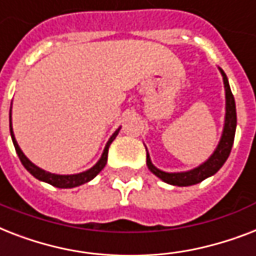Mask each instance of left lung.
<instances>
[{"mask_svg":"<svg viewBox=\"0 0 256 256\" xmlns=\"http://www.w3.org/2000/svg\"><path fill=\"white\" fill-rule=\"evenodd\" d=\"M220 74L224 76V90H226V120H224V134H222L220 144L216 146V152L212 153V156L205 164H202L201 166L196 168L190 172H184V173H166V172L160 170L156 166H153L149 154H146V165H148L149 170L152 172L153 174H156L158 178L162 180L164 182L176 186L196 185L210 176L216 174L222 168L224 161L228 160V154L232 152V142H234L235 128H236V110H235V100L230 86H228V76L222 70H220Z\"/></svg>","mask_w":256,"mask_h":256,"instance_id":"8db88e82","label":"left lung"}]
</instances>
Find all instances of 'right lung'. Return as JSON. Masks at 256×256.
<instances>
[{
    "instance_id": "add662e5",
    "label": "right lung",
    "mask_w": 256,
    "mask_h": 256,
    "mask_svg": "<svg viewBox=\"0 0 256 256\" xmlns=\"http://www.w3.org/2000/svg\"><path fill=\"white\" fill-rule=\"evenodd\" d=\"M10 118H12V116H10ZM118 130H120V128H118L115 134L111 136L110 141H108L107 145H106V148H104L103 156H102V158H100L99 162L96 164L95 166L91 168L90 170L83 172V173H79V174L59 176V174H52V173H48V172H46V170H42L40 168L36 166V165H34L32 161L28 160V157L24 156V152H22L21 149H20V146H18L17 141H16V138H14L13 128H12V118H10V134H12V140H13L14 148H16V152H17V154H18V157H20V160H21L22 165H24V166L26 168V169H28V170L30 172V173H32L34 177H36V178L40 180V181H44V182L50 184V185H52V186H56V188H63V189H68V188H75V186L83 185V184L88 182V181H91L94 177H96V176L99 174L100 172H102V169H103V168L106 166V164H107L108 148H110V145H111L112 141L115 140V138L118 136Z\"/></svg>"
}]
</instances>
